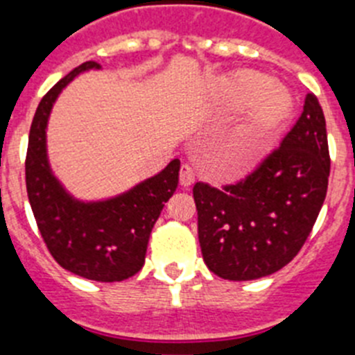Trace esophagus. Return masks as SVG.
Instances as JSON below:
<instances>
[{"label":"esophagus","mask_w":355,"mask_h":355,"mask_svg":"<svg viewBox=\"0 0 355 355\" xmlns=\"http://www.w3.org/2000/svg\"><path fill=\"white\" fill-rule=\"evenodd\" d=\"M180 183L181 187H190V184L196 183V171H193L190 165H181V171H180Z\"/></svg>","instance_id":"esophagus-1"}]
</instances>
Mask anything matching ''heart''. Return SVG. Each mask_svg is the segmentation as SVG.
Returning <instances> with one entry per match:
<instances>
[{
  "label": "heart",
  "mask_w": 355,
  "mask_h": 355,
  "mask_svg": "<svg viewBox=\"0 0 355 355\" xmlns=\"http://www.w3.org/2000/svg\"><path fill=\"white\" fill-rule=\"evenodd\" d=\"M222 94L229 106L247 105L240 124L229 137V155L236 167H245L261 155L275 130L291 110V99L283 89L268 83L258 72L238 71L222 83Z\"/></svg>",
  "instance_id": "heart-1"
}]
</instances>
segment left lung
Returning a JSON list of instances; mask_svg holds the SVG:
<instances>
[{
	"label": "left lung",
	"instance_id": "left-lung-1",
	"mask_svg": "<svg viewBox=\"0 0 355 355\" xmlns=\"http://www.w3.org/2000/svg\"><path fill=\"white\" fill-rule=\"evenodd\" d=\"M331 156L325 117L313 92L281 146L222 188L196 183L199 243L209 270L250 281L281 270L299 254L327 196Z\"/></svg>",
	"mask_w": 355,
	"mask_h": 355
}]
</instances>
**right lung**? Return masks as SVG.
<instances>
[{
	"label": "right lung",
	"mask_w": 355,
	"mask_h": 355,
	"mask_svg": "<svg viewBox=\"0 0 355 355\" xmlns=\"http://www.w3.org/2000/svg\"><path fill=\"white\" fill-rule=\"evenodd\" d=\"M87 69H99V64H81L39 103L28 139L26 190L39 233L53 259L80 277L115 283L144 266L153 225L180 183V159H172L158 175L115 199L94 205L71 199L49 171L46 124L60 90Z\"/></svg>",
	"instance_id": "1"
}]
</instances>
